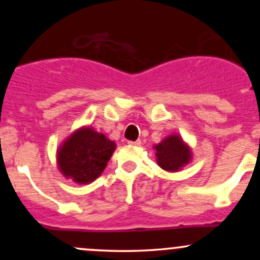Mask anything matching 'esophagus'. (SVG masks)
Masks as SVG:
<instances>
[{"mask_svg":"<svg viewBox=\"0 0 260 260\" xmlns=\"http://www.w3.org/2000/svg\"><path fill=\"white\" fill-rule=\"evenodd\" d=\"M140 144H142V142H140V140H136V142H128V145H133V147H139Z\"/></svg>","mask_w":260,"mask_h":260,"instance_id":"34e87169","label":"esophagus"}]
</instances>
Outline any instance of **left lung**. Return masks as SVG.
Listing matches in <instances>:
<instances>
[{"instance_id":"left-lung-1","label":"left lung","mask_w":260,"mask_h":260,"mask_svg":"<svg viewBox=\"0 0 260 260\" xmlns=\"http://www.w3.org/2000/svg\"><path fill=\"white\" fill-rule=\"evenodd\" d=\"M153 148L157 165L168 172L181 171L193 159L192 149L180 134H170Z\"/></svg>"}]
</instances>
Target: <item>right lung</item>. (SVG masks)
<instances>
[{"instance_id": "right-lung-1", "label": "right lung", "mask_w": 260, "mask_h": 260, "mask_svg": "<svg viewBox=\"0 0 260 260\" xmlns=\"http://www.w3.org/2000/svg\"><path fill=\"white\" fill-rule=\"evenodd\" d=\"M115 149L116 143L105 134L90 126H83L61 143L56 162L66 178L78 184H88L103 174Z\"/></svg>"}]
</instances>
